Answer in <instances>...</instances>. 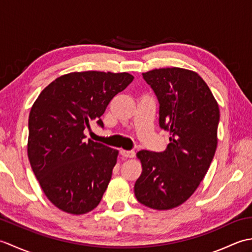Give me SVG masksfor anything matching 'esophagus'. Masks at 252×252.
<instances>
[{
  "instance_id": "34e87169",
  "label": "esophagus",
  "mask_w": 252,
  "mask_h": 252,
  "mask_svg": "<svg viewBox=\"0 0 252 252\" xmlns=\"http://www.w3.org/2000/svg\"><path fill=\"white\" fill-rule=\"evenodd\" d=\"M120 154H121V156L125 158H133L135 156V153L133 151H121Z\"/></svg>"
}]
</instances>
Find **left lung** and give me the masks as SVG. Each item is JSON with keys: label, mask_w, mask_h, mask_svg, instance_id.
<instances>
[{"label": "left lung", "mask_w": 252, "mask_h": 252, "mask_svg": "<svg viewBox=\"0 0 252 252\" xmlns=\"http://www.w3.org/2000/svg\"><path fill=\"white\" fill-rule=\"evenodd\" d=\"M143 78L159 101V126L171 136L164 152L136 154L143 170L134 194L144 206L169 210L189 199L205 178L217 149L220 110L194 71L160 68Z\"/></svg>", "instance_id": "8db88e82"}]
</instances>
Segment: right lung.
I'll return each instance as SVG.
<instances>
[{
	"instance_id": "add662e5",
	"label": "right lung",
	"mask_w": 252,
	"mask_h": 252,
	"mask_svg": "<svg viewBox=\"0 0 252 252\" xmlns=\"http://www.w3.org/2000/svg\"><path fill=\"white\" fill-rule=\"evenodd\" d=\"M130 73L70 72L42 91L29 115L28 158L53 205L71 215L98 206L117 163L118 151L85 141L90 121L99 126L110 100L129 85Z\"/></svg>"
}]
</instances>
